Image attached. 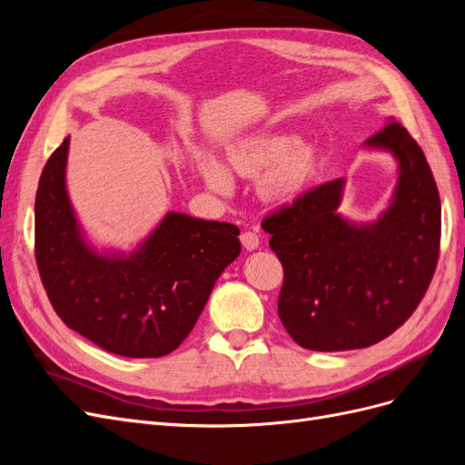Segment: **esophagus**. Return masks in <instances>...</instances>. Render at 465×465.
Wrapping results in <instances>:
<instances>
[{"instance_id":"esophagus-1","label":"esophagus","mask_w":465,"mask_h":465,"mask_svg":"<svg viewBox=\"0 0 465 465\" xmlns=\"http://www.w3.org/2000/svg\"><path fill=\"white\" fill-rule=\"evenodd\" d=\"M241 242L246 250H256L260 246V238H258L256 231H244L241 234Z\"/></svg>"}]
</instances>
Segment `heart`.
Instances as JSON below:
<instances>
[{
	"instance_id": "b5f03b06",
	"label": "heart",
	"mask_w": 465,
	"mask_h": 465,
	"mask_svg": "<svg viewBox=\"0 0 465 465\" xmlns=\"http://www.w3.org/2000/svg\"><path fill=\"white\" fill-rule=\"evenodd\" d=\"M229 166L236 174L260 180V192L270 202H291L306 188L314 174V154L299 145L292 134H265L248 137L229 147ZM207 186L217 193L232 192V178L217 161L203 163Z\"/></svg>"
}]
</instances>
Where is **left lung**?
<instances>
[{
	"label": "left lung",
	"instance_id": "obj_1",
	"mask_svg": "<svg viewBox=\"0 0 465 465\" xmlns=\"http://www.w3.org/2000/svg\"><path fill=\"white\" fill-rule=\"evenodd\" d=\"M367 145L391 151L400 163L396 195L376 223L357 227L335 213L341 178L262 221L283 265L277 312L304 349L382 341L415 312L439 263L440 198L423 149L393 118Z\"/></svg>",
	"mask_w": 465,
	"mask_h": 465
}]
</instances>
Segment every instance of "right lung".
I'll return each instance as SVG.
<instances>
[{"label":"right lung","mask_w":465,"mask_h":465,"mask_svg":"<svg viewBox=\"0 0 465 465\" xmlns=\"http://www.w3.org/2000/svg\"><path fill=\"white\" fill-rule=\"evenodd\" d=\"M69 137L38 180L35 256L67 328L114 355L164 357L186 340L224 267L241 254L236 224L168 213L130 256L83 241L65 192Z\"/></svg>","instance_id":"obj_1"}]
</instances>
